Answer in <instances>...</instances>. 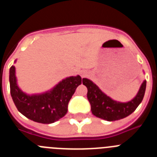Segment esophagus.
<instances>
[{
  "label": "esophagus",
  "mask_w": 157,
  "mask_h": 157,
  "mask_svg": "<svg viewBox=\"0 0 157 157\" xmlns=\"http://www.w3.org/2000/svg\"><path fill=\"white\" fill-rule=\"evenodd\" d=\"M86 73L85 71H80V75H81V77H84V76H86Z\"/></svg>",
  "instance_id": "esophagus-1"
}]
</instances>
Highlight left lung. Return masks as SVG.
I'll return each instance as SVG.
<instances>
[{
  "label": "left lung",
  "mask_w": 157,
  "mask_h": 157,
  "mask_svg": "<svg viewBox=\"0 0 157 157\" xmlns=\"http://www.w3.org/2000/svg\"><path fill=\"white\" fill-rule=\"evenodd\" d=\"M82 83L88 90L87 98L91 105L93 115L110 122L121 120L133 113L143 100L146 88V81L144 80L139 90L132 100L127 102H120L106 95L90 79L84 78Z\"/></svg>",
  "instance_id": "8db88e82"
}]
</instances>
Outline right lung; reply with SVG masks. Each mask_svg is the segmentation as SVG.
<instances>
[{"label":"right lung","mask_w":157,"mask_h":157,"mask_svg":"<svg viewBox=\"0 0 157 157\" xmlns=\"http://www.w3.org/2000/svg\"><path fill=\"white\" fill-rule=\"evenodd\" d=\"M9 83L11 96L18 111L29 120L49 124L67 114L69 101L76 88L82 83V78L78 75L67 77L49 90L28 94L19 88L16 67L12 66L9 70Z\"/></svg>","instance_id":"obj_1"}]
</instances>
